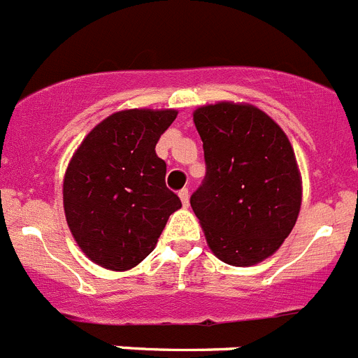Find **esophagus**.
<instances>
[{
  "mask_svg": "<svg viewBox=\"0 0 358 358\" xmlns=\"http://www.w3.org/2000/svg\"><path fill=\"white\" fill-rule=\"evenodd\" d=\"M179 199H181L182 206H188V204H189V192H188V188L179 189Z\"/></svg>",
  "mask_w": 358,
  "mask_h": 358,
  "instance_id": "1",
  "label": "esophagus"
}]
</instances>
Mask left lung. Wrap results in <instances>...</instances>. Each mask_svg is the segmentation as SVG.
I'll return each mask as SVG.
<instances>
[{"instance_id":"8db88e82","label":"left lung","mask_w":358,"mask_h":358,"mask_svg":"<svg viewBox=\"0 0 358 358\" xmlns=\"http://www.w3.org/2000/svg\"><path fill=\"white\" fill-rule=\"evenodd\" d=\"M206 177L189 204L213 255L249 267L290 235L301 208L294 148L268 115L249 103L218 102L194 113Z\"/></svg>"}]
</instances>
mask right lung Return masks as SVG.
Wrapping results in <instances>:
<instances>
[{"mask_svg": "<svg viewBox=\"0 0 358 358\" xmlns=\"http://www.w3.org/2000/svg\"><path fill=\"white\" fill-rule=\"evenodd\" d=\"M176 116V109L118 110L73 154L62 185L66 220L82 252L100 267L129 271L143 262L181 208L156 154Z\"/></svg>", "mask_w": 358, "mask_h": 358, "instance_id": "right-lung-1", "label": "right lung"}]
</instances>
